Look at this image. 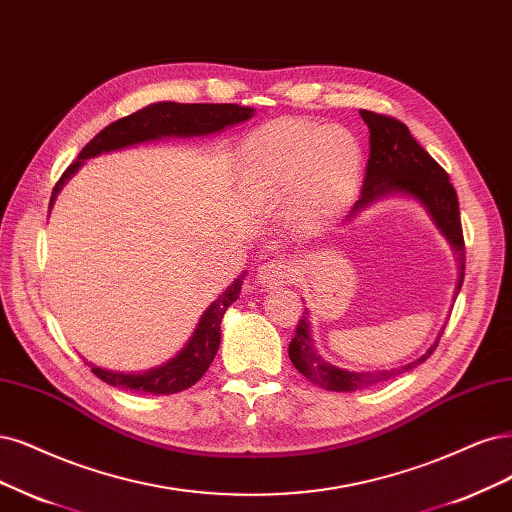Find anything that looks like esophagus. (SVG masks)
<instances>
[{
	"label": "esophagus",
	"instance_id": "34e87169",
	"mask_svg": "<svg viewBox=\"0 0 512 512\" xmlns=\"http://www.w3.org/2000/svg\"><path fill=\"white\" fill-rule=\"evenodd\" d=\"M256 277L264 288H277L281 284H286V281H292L296 277V269L288 258L279 256V258L262 262Z\"/></svg>",
	"mask_w": 512,
	"mask_h": 512
}]
</instances>
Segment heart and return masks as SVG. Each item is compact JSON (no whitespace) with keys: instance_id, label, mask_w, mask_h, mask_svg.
I'll use <instances>...</instances> for the list:
<instances>
[{"instance_id":"obj_1","label":"heart","mask_w":512,"mask_h":512,"mask_svg":"<svg viewBox=\"0 0 512 512\" xmlns=\"http://www.w3.org/2000/svg\"><path fill=\"white\" fill-rule=\"evenodd\" d=\"M362 165L358 139L341 127L279 120L254 133L241 150L243 182L260 197L301 192L307 220L322 218L354 188Z\"/></svg>"}]
</instances>
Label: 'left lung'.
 <instances>
[{
	"label": "left lung",
	"instance_id": "obj_1",
	"mask_svg": "<svg viewBox=\"0 0 512 512\" xmlns=\"http://www.w3.org/2000/svg\"><path fill=\"white\" fill-rule=\"evenodd\" d=\"M360 116L370 131V156L362 184V197L358 199L356 207L351 209L349 216H354L356 211L385 195H407L419 201L432 216L438 231L451 243L457 260H460V279H457L455 286L457 294L464 284L466 248L460 222V203H457L455 188L449 182L447 171L417 144V139L411 135L409 127L404 125V122L368 110H360ZM438 339L424 356H419L415 362L407 366L392 370H375V373H354V370H345L326 362L317 354L311 339L309 311L305 309L303 317L296 324V332L294 339L290 341L288 354L298 373L305 375L311 383L320 385L330 392H356L362 390V387L407 373V370L426 362L436 349Z\"/></svg>",
	"mask_w": 512,
	"mask_h": 512
}]
</instances>
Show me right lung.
<instances>
[{
	"instance_id": "add662e5",
	"label": "right lung",
	"mask_w": 512,
	"mask_h": 512,
	"mask_svg": "<svg viewBox=\"0 0 512 512\" xmlns=\"http://www.w3.org/2000/svg\"><path fill=\"white\" fill-rule=\"evenodd\" d=\"M252 116H254L252 108H243V105H237V103H173V101L152 103L144 110L112 122V125L99 131L91 142L82 148L76 161L65 169V173L55 184V190H52V197H50V207L55 203V197L61 190V186L67 182V178H72L86 158H93L101 152H112V150L129 148L142 142H150V139L195 137V135L218 133L224 127L237 125V122H243ZM241 279L243 277L235 279V284L228 286L218 301L207 307L195 334H192L186 347L167 364L139 375L114 373V370L99 368L91 362L86 364L91 366V370L101 381H105L112 387H122V390H133V392L152 394V396H167V394L188 390L190 385H195L205 375L211 360H214V356L218 354L222 317L226 309L239 298L241 284H243Z\"/></svg>"
}]
</instances>
